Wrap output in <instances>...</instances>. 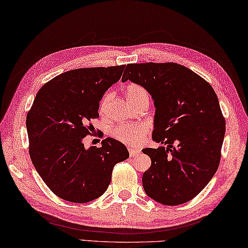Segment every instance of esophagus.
<instances>
[{
    "instance_id": "1",
    "label": "esophagus",
    "mask_w": 248,
    "mask_h": 248,
    "mask_svg": "<svg viewBox=\"0 0 248 248\" xmlns=\"http://www.w3.org/2000/svg\"><path fill=\"white\" fill-rule=\"evenodd\" d=\"M129 150V155L130 156H136V155H138V154H140V150H137V149H128Z\"/></svg>"
}]
</instances>
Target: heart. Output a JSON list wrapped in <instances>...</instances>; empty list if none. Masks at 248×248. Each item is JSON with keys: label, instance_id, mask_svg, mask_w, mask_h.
<instances>
[{"label": "heart", "instance_id": "obj_1", "mask_svg": "<svg viewBox=\"0 0 248 248\" xmlns=\"http://www.w3.org/2000/svg\"><path fill=\"white\" fill-rule=\"evenodd\" d=\"M126 98L130 105L138 102L143 97H149L146 90L137 83H130L125 88ZM110 95L107 94L100 103V111H103L109 102ZM149 133L148 125L144 123H124L115 126L111 130V136L126 145L135 148L143 142L145 136Z\"/></svg>", "mask_w": 248, "mask_h": 248}]
</instances>
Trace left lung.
<instances>
[{"mask_svg": "<svg viewBox=\"0 0 248 248\" xmlns=\"http://www.w3.org/2000/svg\"><path fill=\"white\" fill-rule=\"evenodd\" d=\"M130 80L152 95V138L167 145L146 148L151 167L142 176L145 194L165 205L185 203L208 185L219 166L226 122L211 84L176 63L127 64Z\"/></svg>", "mask_w": 248, "mask_h": 248, "instance_id": "left-lung-1", "label": "left lung"}]
</instances>
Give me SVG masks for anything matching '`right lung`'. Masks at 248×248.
Here are the masks:
<instances>
[{
  "label": "right lung",
  "instance_id": "right-lung-1",
  "mask_svg": "<svg viewBox=\"0 0 248 248\" xmlns=\"http://www.w3.org/2000/svg\"><path fill=\"white\" fill-rule=\"evenodd\" d=\"M125 65L68 70L44 84L27 114L29 153L35 169L54 195L75 203L102 196L112 170L129 157L120 141L106 138L102 146L84 149L99 118V102L119 81Z\"/></svg>",
  "mask_w": 248,
  "mask_h": 248
}]
</instances>
